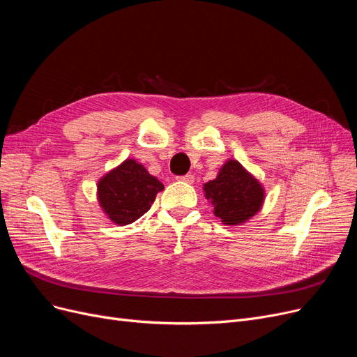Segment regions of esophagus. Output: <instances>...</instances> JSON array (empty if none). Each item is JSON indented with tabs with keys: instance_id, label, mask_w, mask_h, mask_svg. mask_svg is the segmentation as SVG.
<instances>
[{
	"instance_id": "1",
	"label": "esophagus",
	"mask_w": 357,
	"mask_h": 357,
	"mask_svg": "<svg viewBox=\"0 0 357 357\" xmlns=\"http://www.w3.org/2000/svg\"><path fill=\"white\" fill-rule=\"evenodd\" d=\"M178 180H181V181H185V183H193L195 181V176L193 174H185V176H180V177H177Z\"/></svg>"
}]
</instances>
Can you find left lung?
Returning <instances> with one entry per match:
<instances>
[{"label":"left lung","mask_w":357,"mask_h":357,"mask_svg":"<svg viewBox=\"0 0 357 357\" xmlns=\"http://www.w3.org/2000/svg\"><path fill=\"white\" fill-rule=\"evenodd\" d=\"M203 190L215 206V216L227 225L244 224L260 211L264 200L259 180L235 160L227 161L215 180L203 184Z\"/></svg>","instance_id":"obj_1"}]
</instances>
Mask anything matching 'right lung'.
<instances>
[{"label": "right lung", "instance_id": "1", "mask_svg": "<svg viewBox=\"0 0 357 357\" xmlns=\"http://www.w3.org/2000/svg\"><path fill=\"white\" fill-rule=\"evenodd\" d=\"M164 184L135 160L113 168L97 184V197L103 212L116 225H128L149 211Z\"/></svg>", "mask_w": 357, "mask_h": 357}]
</instances>
